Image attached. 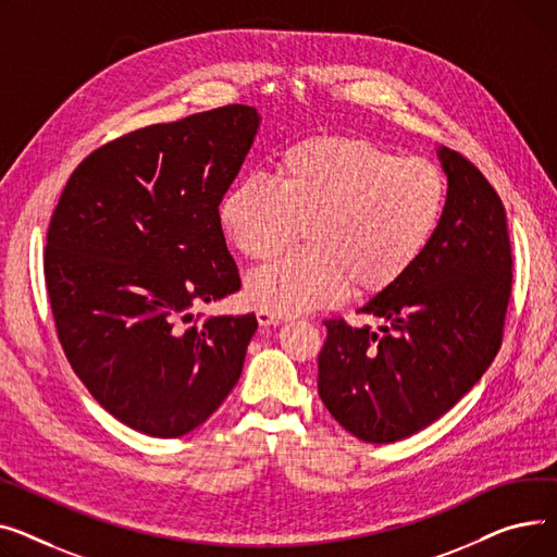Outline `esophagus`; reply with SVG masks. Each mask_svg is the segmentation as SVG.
I'll return each mask as SVG.
<instances>
[{"instance_id": "34e87169", "label": "esophagus", "mask_w": 557, "mask_h": 557, "mask_svg": "<svg viewBox=\"0 0 557 557\" xmlns=\"http://www.w3.org/2000/svg\"><path fill=\"white\" fill-rule=\"evenodd\" d=\"M256 319H258L260 325H278V323L287 321V317L276 314V312H268V310H258V312H256Z\"/></svg>"}]
</instances>
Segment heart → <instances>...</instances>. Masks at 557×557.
<instances>
[{"label":"heart","mask_w":557,"mask_h":557,"mask_svg":"<svg viewBox=\"0 0 557 557\" xmlns=\"http://www.w3.org/2000/svg\"><path fill=\"white\" fill-rule=\"evenodd\" d=\"M447 202L432 161L398 157L357 137H310L283 148L272 184L236 182L218 220L226 240L249 260L285 253L247 276L253 308L276 314L337 304L348 287L373 297L396 285L430 249Z\"/></svg>","instance_id":"heart-1"}]
</instances>
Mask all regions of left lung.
Instances as JSON below:
<instances>
[{
	"instance_id": "obj_1",
	"label": "left lung",
	"mask_w": 557,
	"mask_h": 557,
	"mask_svg": "<svg viewBox=\"0 0 557 557\" xmlns=\"http://www.w3.org/2000/svg\"><path fill=\"white\" fill-rule=\"evenodd\" d=\"M447 202L418 263L357 312L382 325L323 321L319 396L346 432L396 443L459 403L493 364L512 289V251L497 190L461 152L438 150Z\"/></svg>"
}]
</instances>
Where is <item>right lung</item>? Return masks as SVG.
Returning a JSON list of instances; mask_svg holds the SVG:
<instances>
[{
    "label": "right lung",
    "instance_id": "right-lung-1",
    "mask_svg": "<svg viewBox=\"0 0 557 557\" xmlns=\"http://www.w3.org/2000/svg\"><path fill=\"white\" fill-rule=\"evenodd\" d=\"M260 116L224 106L87 154L51 215L45 281L60 346L94 400L141 434H188L232 394L253 314L190 321L240 289L218 207Z\"/></svg>",
    "mask_w": 557,
    "mask_h": 557
}]
</instances>
